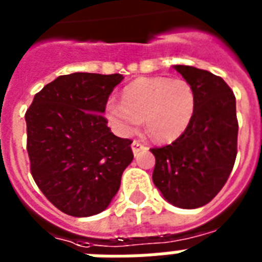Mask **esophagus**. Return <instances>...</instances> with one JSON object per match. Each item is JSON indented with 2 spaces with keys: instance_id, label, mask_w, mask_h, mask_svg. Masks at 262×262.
<instances>
[{
  "instance_id": "obj_1",
  "label": "esophagus",
  "mask_w": 262,
  "mask_h": 262,
  "mask_svg": "<svg viewBox=\"0 0 262 262\" xmlns=\"http://www.w3.org/2000/svg\"><path fill=\"white\" fill-rule=\"evenodd\" d=\"M132 149H133V154H137V152L143 151V149H147V147L144 145V144H141L139 141V140H135L133 143H132Z\"/></svg>"
}]
</instances>
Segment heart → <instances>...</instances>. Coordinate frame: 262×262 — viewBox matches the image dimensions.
Segmentation results:
<instances>
[{"label": "heart", "instance_id": "1", "mask_svg": "<svg viewBox=\"0 0 262 262\" xmlns=\"http://www.w3.org/2000/svg\"><path fill=\"white\" fill-rule=\"evenodd\" d=\"M195 108L189 81L168 77H143L123 88L122 102L110 99L106 117L119 135L129 136L145 119L149 135L159 141L174 140L190 123Z\"/></svg>", "mask_w": 262, "mask_h": 262}]
</instances>
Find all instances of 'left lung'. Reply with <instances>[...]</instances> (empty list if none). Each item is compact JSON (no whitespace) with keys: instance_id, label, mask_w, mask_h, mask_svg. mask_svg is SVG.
<instances>
[{"instance_id":"obj_1","label":"left lung","mask_w":262,"mask_h":262,"mask_svg":"<svg viewBox=\"0 0 262 262\" xmlns=\"http://www.w3.org/2000/svg\"><path fill=\"white\" fill-rule=\"evenodd\" d=\"M174 69L194 90V114L175 141L151 149L156 159L152 181L168 203L194 209L222 190L235 163V95L211 72L186 65Z\"/></svg>"}]
</instances>
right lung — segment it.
Instances as JSON below:
<instances>
[{
	"mask_svg": "<svg viewBox=\"0 0 262 262\" xmlns=\"http://www.w3.org/2000/svg\"><path fill=\"white\" fill-rule=\"evenodd\" d=\"M123 76H59L35 95L26 113L32 178L59 211L87 217L104 211L132 163V140L117 137L103 117Z\"/></svg>",
	"mask_w": 262,
	"mask_h": 262,
	"instance_id": "1",
	"label": "right lung"
}]
</instances>
